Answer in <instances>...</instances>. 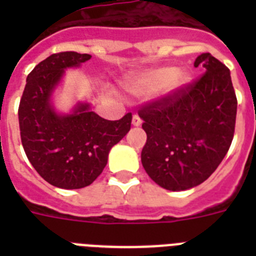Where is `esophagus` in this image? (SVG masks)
I'll list each match as a JSON object with an SVG mask.
<instances>
[{"instance_id": "1", "label": "esophagus", "mask_w": 256, "mask_h": 256, "mask_svg": "<svg viewBox=\"0 0 256 256\" xmlns=\"http://www.w3.org/2000/svg\"><path fill=\"white\" fill-rule=\"evenodd\" d=\"M132 124L134 126H140L142 124V119L138 116V115H133L132 118Z\"/></svg>"}]
</instances>
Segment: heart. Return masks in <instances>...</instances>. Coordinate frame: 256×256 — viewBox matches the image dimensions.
<instances>
[{"instance_id": "heart-1", "label": "heart", "mask_w": 256, "mask_h": 256, "mask_svg": "<svg viewBox=\"0 0 256 256\" xmlns=\"http://www.w3.org/2000/svg\"><path fill=\"white\" fill-rule=\"evenodd\" d=\"M188 80L190 76L186 72H176L174 68L162 66L141 74L133 83L132 90L136 94H150L160 88L165 92H174L186 86Z\"/></svg>"}]
</instances>
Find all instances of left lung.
<instances>
[{
    "label": "left lung",
    "mask_w": 256,
    "mask_h": 256,
    "mask_svg": "<svg viewBox=\"0 0 256 256\" xmlns=\"http://www.w3.org/2000/svg\"><path fill=\"white\" fill-rule=\"evenodd\" d=\"M198 65L205 73L196 80L138 110L148 134L142 165L154 182L169 191L206 180L234 140L237 98L230 69L209 52L198 56Z\"/></svg>",
    "instance_id": "left-lung-1"
}]
</instances>
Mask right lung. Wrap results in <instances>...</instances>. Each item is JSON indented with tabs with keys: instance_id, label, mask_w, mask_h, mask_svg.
Returning a JSON list of instances; mask_svg holds the SVG:
<instances>
[{
	"instance_id": "right-lung-1",
	"label": "right lung",
	"mask_w": 256,
	"mask_h": 256,
	"mask_svg": "<svg viewBox=\"0 0 256 256\" xmlns=\"http://www.w3.org/2000/svg\"><path fill=\"white\" fill-rule=\"evenodd\" d=\"M90 58L74 51L48 56L29 73L20 100V137L26 158L40 177L60 188L90 186L132 123L130 112L119 120H106L90 110V104L79 102L68 115L54 110L50 98L64 70Z\"/></svg>"
}]
</instances>
